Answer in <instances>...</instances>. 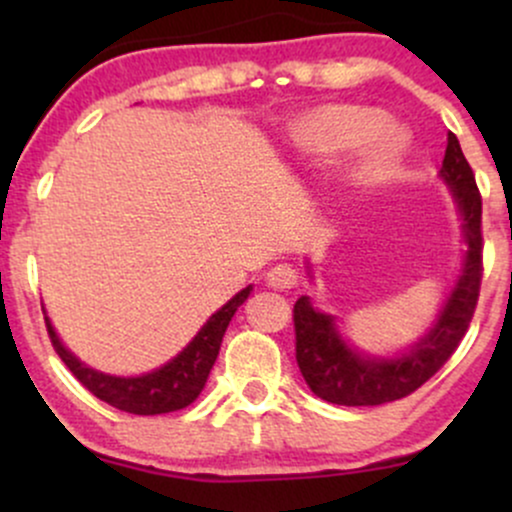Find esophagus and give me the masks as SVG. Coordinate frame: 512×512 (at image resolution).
I'll list each match as a JSON object with an SVG mask.
<instances>
[{"mask_svg": "<svg viewBox=\"0 0 512 512\" xmlns=\"http://www.w3.org/2000/svg\"><path fill=\"white\" fill-rule=\"evenodd\" d=\"M298 284V272L291 264H276L267 272V286L276 291H289Z\"/></svg>", "mask_w": 512, "mask_h": 512, "instance_id": "1", "label": "esophagus"}]
</instances>
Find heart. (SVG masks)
<instances>
[{
  "mask_svg": "<svg viewBox=\"0 0 512 512\" xmlns=\"http://www.w3.org/2000/svg\"><path fill=\"white\" fill-rule=\"evenodd\" d=\"M383 127V117L373 110L363 108H325L315 113L305 125V144L320 156H339L356 146L370 142L368 168H385L399 154V142L395 137H383L375 133Z\"/></svg>",
  "mask_w": 512,
  "mask_h": 512,
  "instance_id": "heart-1",
  "label": "heart"
}]
</instances>
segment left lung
<instances>
[{
  "label": "left lung",
  "mask_w": 512,
  "mask_h": 512,
  "mask_svg": "<svg viewBox=\"0 0 512 512\" xmlns=\"http://www.w3.org/2000/svg\"><path fill=\"white\" fill-rule=\"evenodd\" d=\"M440 178L450 185L462 216L467 252L455 289L445 301L433 327L409 351L395 358H375L344 342L334 317L320 313L301 296L293 305L296 361L305 383L317 397L344 407H375L395 402L419 390L455 354L472 322L481 289V195L472 168L455 134H448Z\"/></svg>",
  "instance_id": "1"
}]
</instances>
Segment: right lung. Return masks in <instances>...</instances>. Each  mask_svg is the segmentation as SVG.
Instances as JSON below:
<instances>
[{
	"mask_svg": "<svg viewBox=\"0 0 512 512\" xmlns=\"http://www.w3.org/2000/svg\"><path fill=\"white\" fill-rule=\"evenodd\" d=\"M252 286L243 289L221 305L214 315L204 322V327L195 334L190 344L180 351L178 356L170 358L166 366L151 370V373L137 375V378H117V375H105L101 370L84 366L72 351L64 349V344L52 330L50 317H45L50 342L55 346L57 356L62 358L64 366L72 370V375L86 387L91 395H96L110 407L127 411V414L154 416L168 414V411L185 409L199 397V392L207 385V378L214 368L216 356H219L221 339L226 334L228 322L236 315V310L248 301Z\"/></svg>",
	"mask_w": 512,
	"mask_h": 512,
	"instance_id": "right-lung-1",
	"label": "right lung"
}]
</instances>
